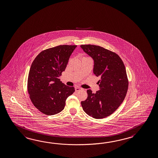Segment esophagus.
<instances>
[{
  "label": "esophagus",
  "mask_w": 158,
  "mask_h": 158,
  "mask_svg": "<svg viewBox=\"0 0 158 158\" xmlns=\"http://www.w3.org/2000/svg\"><path fill=\"white\" fill-rule=\"evenodd\" d=\"M82 89V88H81L80 87H76L75 88V90H76V92H78V91H80V90H81Z\"/></svg>",
  "instance_id": "esophagus-1"
}]
</instances>
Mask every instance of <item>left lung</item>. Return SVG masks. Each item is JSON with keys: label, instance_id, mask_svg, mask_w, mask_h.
Returning <instances> with one entry per match:
<instances>
[{"label": "left lung", "instance_id": "left-lung-1", "mask_svg": "<svg viewBox=\"0 0 158 158\" xmlns=\"http://www.w3.org/2000/svg\"><path fill=\"white\" fill-rule=\"evenodd\" d=\"M94 60L93 73L99 77V90L95 94L87 90L88 98L81 102L85 112L95 119L113 114L125 99L128 81L125 65L115 53L94 45H81Z\"/></svg>", "mask_w": 158, "mask_h": 158}]
</instances>
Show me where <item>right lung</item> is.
Segmentation results:
<instances>
[{
  "label": "right lung",
  "instance_id": "add662e5",
  "mask_svg": "<svg viewBox=\"0 0 158 158\" xmlns=\"http://www.w3.org/2000/svg\"><path fill=\"white\" fill-rule=\"evenodd\" d=\"M77 45H63L41 52L33 60L28 78V92L33 105L44 114L52 115L61 112L67 98L73 93L60 77Z\"/></svg>",
  "mask_w": 158,
  "mask_h": 158
}]
</instances>
